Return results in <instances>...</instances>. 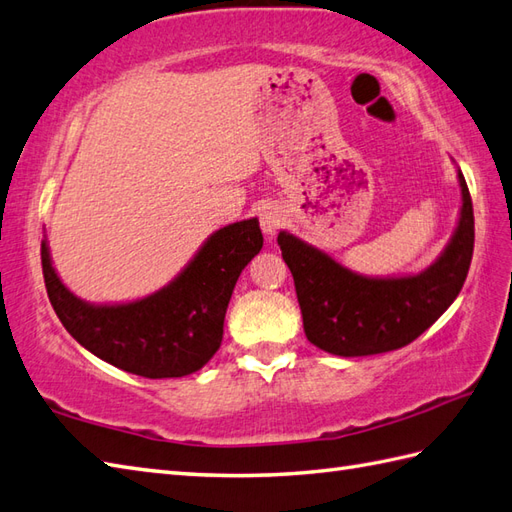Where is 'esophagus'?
I'll use <instances>...</instances> for the list:
<instances>
[{
	"instance_id": "obj_1",
	"label": "esophagus",
	"mask_w": 512,
	"mask_h": 512,
	"mask_svg": "<svg viewBox=\"0 0 512 512\" xmlns=\"http://www.w3.org/2000/svg\"><path fill=\"white\" fill-rule=\"evenodd\" d=\"M259 224H261V231L268 237H275V233L281 229L283 224V213L277 207H264L259 213Z\"/></svg>"
}]
</instances>
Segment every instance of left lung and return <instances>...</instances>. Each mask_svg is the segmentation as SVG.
Returning <instances> with one entry per match:
<instances>
[{
    "mask_svg": "<svg viewBox=\"0 0 512 512\" xmlns=\"http://www.w3.org/2000/svg\"><path fill=\"white\" fill-rule=\"evenodd\" d=\"M458 185L462 205L454 235L417 275L366 277L301 237L279 231L307 340L340 358H360L406 347L443 316L462 290L473 255V205L460 170Z\"/></svg>",
    "mask_w": 512,
    "mask_h": 512,
    "instance_id": "8db88e82",
    "label": "left lung"
}]
</instances>
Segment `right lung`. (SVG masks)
<instances>
[{
    "label": "right lung",
    "instance_id": "1",
    "mask_svg": "<svg viewBox=\"0 0 512 512\" xmlns=\"http://www.w3.org/2000/svg\"><path fill=\"white\" fill-rule=\"evenodd\" d=\"M261 246L257 218L227 224L168 285L128 303L78 299L58 277L47 240L41 264L54 312L76 342L126 373L165 379L200 371L220 349L233 288Z\"/></svg>",
    "mask_w": 512,
    "mask_h": 512
}]
</instances>
